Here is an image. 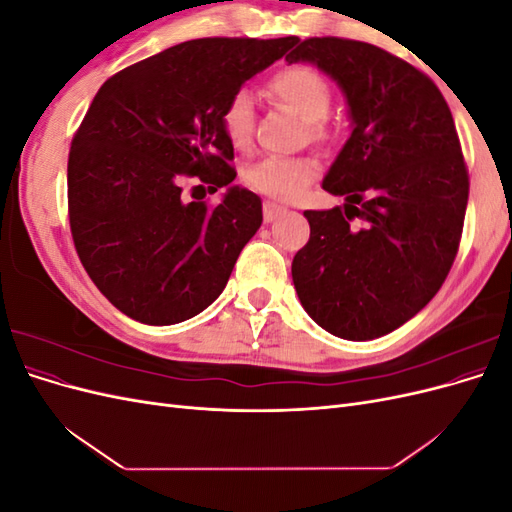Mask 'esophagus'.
I'll list each match as a JSON object with an SVG mask.
<instances>
[{
	"label": "esophagus",
	"mask_w": 512,
	"mask_h": 512,
	"mask_svg": "<svg viewBox=\"0 0 512 512\" xmlns=\"http://www.w3.org/2000/svg\"><path fill=\"white\" fill-rule=\"evenodd\" d=\"M284 213H286V207H280L277 203H273V200H267V203L262 205V215H265V222L267 224L275 222L277 218H282Z\"/></svg>",
	"instance_id": "34e87169"
}]
</instances>
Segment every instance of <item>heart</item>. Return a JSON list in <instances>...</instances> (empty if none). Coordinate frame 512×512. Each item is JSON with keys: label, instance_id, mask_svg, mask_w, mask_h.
<instances>
[{"label": "heart", "instance_id": "1", "mask_svg": "<svg viewBox=\"0 0 512 512\" xmlns=\"http://www.w3.org/2000/svg\"><path fill=\"white\" fill-rule=\"evenodd\" d=\"M267 94L305 121L307 136L312 141L327 143L333 128L329 111L333 104V89L324 76L305 64L288 66L275 72L265 85ZM256 113L254 102L247 91H237L226 102L222 111V130L228 143L245 151L254 141ZM320 175V164L316 158H265L245 170V183L252 190L280 200H292L301 196L312 181Z\"/></svg>", "mask_w": 512, "mask_h": 512}]
</instances>
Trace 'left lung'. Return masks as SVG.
I'll return each mask as SVG.
<instances>
[{
    "label": "left lung",
    "mask_w": 512,
    "mask_h": 512,
    "mask_svg": "<svg viewBox=\"0 0 512 512\" xmlns=\"http://www.w3.org/2000/svg\"><path fill=\"white\" fill-rule=\"evenodd\" d=\"M344 89L354 130L322 188L346 205L305 211L309 241L292 260L301 305L324 331L365 342L395 331L451 271L470 177L440 89L380 46L348 38L294 42Z\"/></svg>",
    "instance_id": "left-lung-1"
}]
</instances>
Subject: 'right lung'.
<instances>
[{"label": "right lung", "instance_id": "right-lung-1", "mask_svg": "<svg viewBox=\"0 0 512 512\" xmlns=\"http://www.w3.org/2000/svg\"><path fill=\"white\" fill-rule=\"evenodd\" d=\"M297 36L200 38L119 70L91 102L68 156L76 254L104 297L145 324H177L220 297L262 224L260 198L230 188L220 205L188 204L237 177L222 130L232 94ZM205 190V188H203Z\"/></svg>", "mask_w": 512, "mask_h": 512}]
</instances>
